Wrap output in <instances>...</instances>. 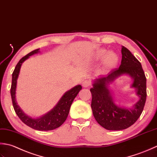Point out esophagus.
I'll return each mask as SVG.
<instances>
[{"mask_svg":"<svg viewBox=\"0 0 157 157\" xmlns=\"http://www.w3.org/2000/svg\"><path fill=\"white\" fill-rule=\"evenodd\" d=\"M82 85L83 87H88L91 85V82H90V81H88V80H85V81H82Z\"/></svg>","mask_w":157,"mask_h":157,"instance_id":"34e87169","label":"esophagus"}]
</instances>
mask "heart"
<instances>
[{
  "label": "heart",
  "instance_id": "obj_1",
  "mask_svg": "<svg viewBox=\"0 0 157 157\" xmlns=\"http://www.w3.org/2000/svg\"><path fill=\"white\" fill-rule=\"evenodd\" d=\"M95 58L97 59H103L102 68L103 70H110L114 68L119 62V56L113 52H108L106 49H100L95 52Z\"/></svg>",
  "mask_w": 157,
  "mask_h": 157
}]
</instances>
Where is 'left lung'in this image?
Instances as JSON below:
<instances>
[{"instance_id": "obj_1", "label": "left lung", "mask_w": 157, "mask_h": 157, "mask_svg": "<svg viewBox=\"0 0 157 157\" xmlns=\"http://www.w3.org/2000/svg\"><path fill=\"white\" fill-rule=\"evenodd\" d=\"M122 60L119 68L112 70L93 82L91 109L94 117L101 127L108 130H123L132 126L141 115L146 100V78L141 63L126 47L121 49ZM123 74L129 75L139 100L132 108L121 107L115 104L109 89L110 83Z\"/></svg>"}]
</instances>
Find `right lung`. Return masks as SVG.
<instances>
[{
    "mask_svg": "<svg viewBox=\"0 0 157 157\" xmlns=\"http://www.w3.org/2000/svg\"><path fill=\"white\" fill-rule=\"evenodd\" d=\"M39 52V49L34 50L22 57L19 61L12 74L11 95L13 106L15 113L17 114L22 122L34 129L38 131H49L55 129L56 128L60 127L65 122L69 114L70 108L72 101L76 97V95H78V92L81 90L82 87L81 85H78L70 89L69 91H66L60 98V100L53 109L43 116L38 118H32L26 114H25L16 101L15 93L16 87H17V81L20 72L21 66L24 61L29 58L31 56Z\"/></svg>",
    "mask_w": 157,
    "mask_h": 157,
    "instance_id": "right-lung-1",
    "label": "right lung"
}]
</instances>
